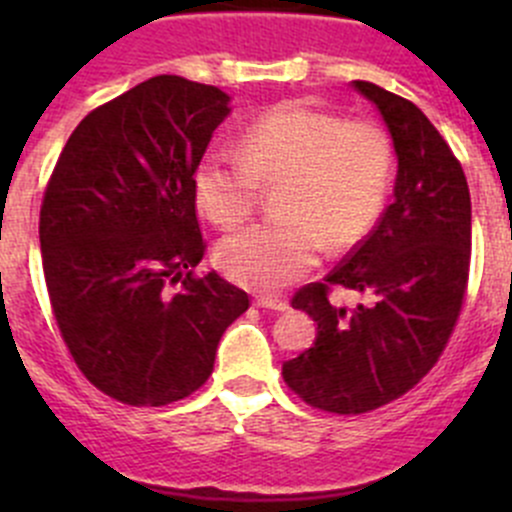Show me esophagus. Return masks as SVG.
<instances>
[{
    "mask_svg": "<svg viewBox=\"0 0 512 512\" xmlns=\"http://www.w3.org/2000/svg\"><path fill=\"white\" fill-rule=\"evenodd\" d=\"M255 304L262 309H275V312H287V307H289L285 299L272 297V294H257Z\"/></svg>",
    "mask_w": 512,
    "mask_h": 512,
    "instance_id": "obj_1",
    "label": "esophagus"
}]
</instances>
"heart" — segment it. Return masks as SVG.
I'll list each match as a JSON object with an SVG mask.
<instances>
[{
    "label": "heart",
    "instance_id": "b5f03b06",
    "mask_svg": "<svg viewBox=\"0 0 512 512\" xmlns=\"http://www.w3.org/2000/svg\"><path fill=\"white\" fill-rule=\"evenodd\" d=\"M394 153L376 123L344 121L307 101H282L252 118L237 153L210 148L193 173L200 213L223 230L257 208L262 185L277 183L282 215L227 237L218 265L250 289H282L324 252L369 235L389 195Z\"/></svg>",
    "mask_w": 512,
    "mask_h": 512
}]
</instances>
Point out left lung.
<instances>
[{
  "mask_svg": "<svg viewBox=\"0 0 512 512\" xmlns=\"http://www.w3.org/2000/svg\"><path fill=\"white\" fill-rule=\"evenodd\" d=\"M384 116L399 173L394 203L374 230L324 277L294 292L317 322V342L282 364L304 404L359 416L391 404L436 366L456 329L471 270V193L461 160L409 98L354 81ZM332 286L372 297L337 308Z\"/></svg>",
  "mask_w": 512,
  "mask_h": 512,
  "instance_id": "1",
  "label": "left lung"
}]
</instances>
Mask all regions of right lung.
Returning <instances> with one entry per match:
<instances>
[{
	"instance_id": "1",
	"label": "right lung",
	"mask_w": 512,
	"mask_h": 512,
	"mask_svg": "<svg viewBox=\"0 0 512 512\" xmlns=\"http://www.w3.org/2000/svg\"><path fill=\"white\" fill-rule=\"evenodd\" d=\"M230 96L153 76L94 108L46 183L39 242L46 292L81 374L128 406L185 399L213 374L250 297L205 255L193 173Z\"/></svg>"
}]
</instances>
